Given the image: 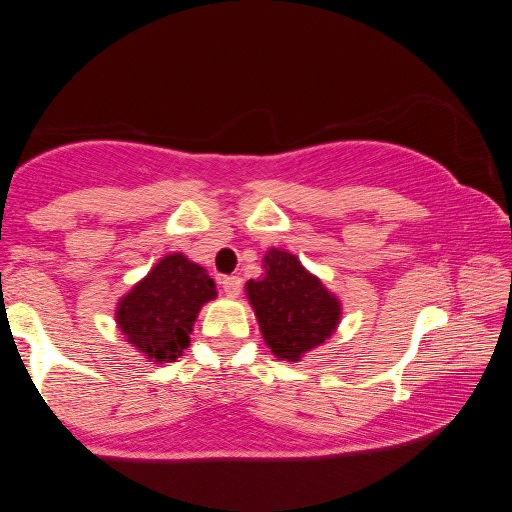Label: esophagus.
Returning <instances> with one entry per match:
<instances>
[{"label": "esophagus", "instance_id": "esophagus-1", "mask_svg": "<svg viewBox=\"0 0 512 512\" xmlns=\"http://www.w3.org/2000/svg\"><path fill=\"white\" fill-rule=\"evenodd\" d=\"M220 283H222V290H224L226 297H238L240 295V290H242L240 276H224Z\"/></svg>", "mask_w": 512, "mask_h": 512}]
</instances>
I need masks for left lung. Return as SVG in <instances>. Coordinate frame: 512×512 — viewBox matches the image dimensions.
Instances as JSON below:
<instances>
[{"label":"left lung","mask_w":512,"mask_h":512,"mask_svg":"<svg viewBox=\"0 0 512 512\" xmlns=\"http://www.w3.org/2000/svg\"><path fill=\"white\" fill-rule=\"evenodd\" d=\"M263 267L261 279L247 281V299L272 354L295 363L331 338L342 315L340 301L295 254L272 247Z\"/></svg>","instance_id":"1"}]
</instances>
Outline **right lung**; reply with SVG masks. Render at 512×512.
<instances>
[{"mask_svg": "<svg viewBox=\"0 0 512 512\" xmlns=\"http://www.w3.org/2000/svg\"><path fill=\"white\" fill-rule=\"evenodd\" d=\"M215 297V281L204 267L170 254L120 299L115 322L129 345L149 360L174 363L190 345L199 308Z\"/></svg>", "mask_w": 512, "mask_h": 512, "instance_id": "1", "label": "right lung"}]
</instances>
